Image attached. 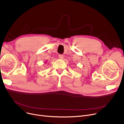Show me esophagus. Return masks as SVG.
Wrapping results in <instances>:
<instances>
[{
	"instance_id": "34e87169",
	"label": "esophagus",
	"mask_w": 124,
	"mask_h": 124,
	"mask_svg": "<svg viewBox=\"0 0 124 124\" xmlns=\"http://www.w3.org/2000/svg\"><path fill=\"white\" fill-rule=\"evenodd\" d=\"M58 57H59V58H60V59H63V57H64V56H63V54H59L58 55Z\"/></svg>"
}]
</instances>
